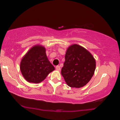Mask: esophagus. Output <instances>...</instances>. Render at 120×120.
Returning a JSON list of instances; mask_svg holds the SVG:
<instances>
[{"instance_id":"esophagus-1","label":"esophagus","mask_w":120,"mask_h":120,"mask_svg":"<svg viewBox=\"0 0 120 120\" xmlns=\"http://www.w3.org/2000/svg\"><path fill=\"white\" fill-rule=\"evenodd\" d=\"M56 70H58V71H60V69H61L60 67L59 66H56Z\"/></svg>"}]
</instances>
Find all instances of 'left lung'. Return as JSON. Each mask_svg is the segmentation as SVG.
<instances>
[{"mask_svg": "<svg viewBox=\"0 0 120 120\" xmlns=\"http://www.w3.org/2000/svg\"><path fill=\"white\" fill-rule=\"evenodd\" d=\"M95 68L96 62L90 53L74 44L67 50L61 75L69 86L80 88L91 79Z\"/></svg>", "mask_w": 120, "mask_h": 120, "instance_id": "8db88e82", "label": "left lung"}]
</instances>
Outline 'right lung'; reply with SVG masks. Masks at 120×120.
<instances>
[{
  "label": "right lung",
  "instance_id": "add662e5",
  "mask_svg": "<svg viewBox=\"0 0 120 120\" xmlns=\"http://www.w3.org/2000/svg\"><path fill=\"white\" fill-rule=\"evenodd\" d=\"M20 69L27 82L39 83L54 70L48 60L43 46L35 45L31 49L21 61Z\"/></svg>",
  "mask_w": 120,
  "mask_h": 120
}]
</instances>
